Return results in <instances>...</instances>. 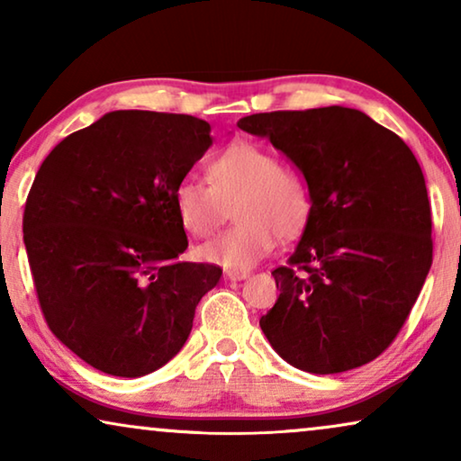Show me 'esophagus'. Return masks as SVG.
I'll return each instance as SVG.
<instances>
[{
    "instance_id": "34e87169",
    "label": "esophagus",
    "mask_w": 461,
    "mask_h": 461,
    "mask_svg": "<svg viewBox=\"0 0 461 461\" xmlns=\"http://www.w3.org/2000/svg\"><path fill=\"white\" fill-rule=\"evenodd\" d=\"M224 276L230 281H243L249 276V270H226Z\"/></svg>"
}]
</instances>
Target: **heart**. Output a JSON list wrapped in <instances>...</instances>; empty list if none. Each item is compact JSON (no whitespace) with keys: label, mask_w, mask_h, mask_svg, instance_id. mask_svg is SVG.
Returning <instances> with one entry per match:
<instances>
[{"label":"heart","mask_w":461,"mask_h":461,"mask_svg":"<svg viewBox=\"0 0 461 461\" xmlns=\"http://www.w3.org/2000/svg\"><path fill=\"white\" fill-rule=\"evenodd\" d=\"M207 176L210 182L180 180L174 191L180 222L194 237L216 232L235 203V226L199 249L207 262L251 268L273 251L276 237H295L311 220L312 191L306 176L279 163L262 144H229L207 163Z\"/></svg>","instance_id":"heart-1"}]
</instances>
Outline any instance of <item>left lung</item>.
Returning a JSON list of instances; mask_svg holds the SVG:
<instances>
[{"mask_svg":"<svg viewBox=\"0 0 461 461\" xmlns=\"http://www.w3.org/2000/svg\"><path fill=\"white\" fill-rule=\"evenodd\" d=\"M306 176L312 213L260 319L279 357L308 374H342L380 357L411 312L432 264V213L411 149L357 109L256 113Z\"/></svg>","mask_w":461,"mask_h":461,"instance_id":"left-lung-1","label":"left lung"}]
</instances>
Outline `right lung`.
<instances>
[{
    "label": "right lung",
    "mask_w": 461,
    "mask_h": 461,
    "mask_svg": "<svg viewBox=\"0 0 461 461\" xmlns=\"http://www.w3.org/2000/svg\"><path fill=\"white\" fill-rule=\"evenodd\" d=\"M203 119L113 111L56 144L23 216L37 300L94 369L140 377L178 355L222 268L188 248L174 191L212 144Z\"/></svg>",
    "instance_id": "right-lung-1"
}]
</instances>
